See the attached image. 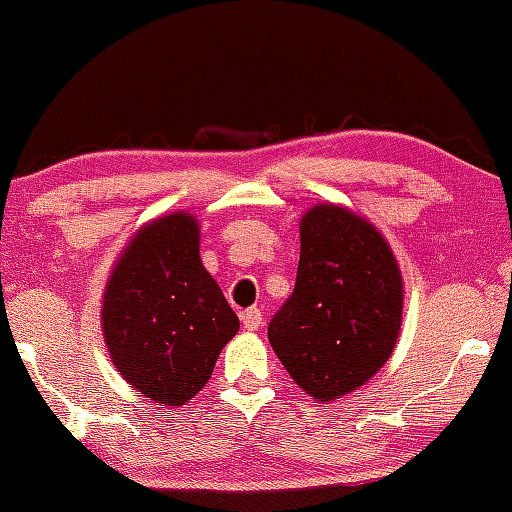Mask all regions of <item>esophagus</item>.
Instances as JSON below:
<instances>
[{
    "instance_id": "1",
    "label": "esophagus",
    "mask_w": 512,
    "mask_h": 512,
    "mask_svg": "<svg viewBox=\"0 0 512 512\" xmlns=\"http://www.w3.org/2000/svg\"><path fill=\"white\" fill-rule=\"evenodd\" d=\"M240 320H243V327L248 332H257L262 327V313L257 308H250L245 310L243 315H240Z\"/></svg>"
}]
</instances>
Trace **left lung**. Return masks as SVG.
<instances>
[{
    "label": "left lung",
    "instance_id": "1",
    "mask_svg": "<svg viewBox=\"0 0 512 512\" xmlns=\"http://www.w3.org/2000/svg\"><path fill=\"white\" fill-rule=\"evenodd\" d=\"M402 276L385 238L334 204L301 221L296 286L269 322V344L308 395L330 402L373 378L395 349Z\"/></svg>",
    "mask_w": 512,
    "mask_h": 512
}]
</instances>
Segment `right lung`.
Returning a JSON list of instances; mask_svg holds the SVG:
<instances>
[{"label": "right lung", "instance_id": "1", "mask_svg": "<svg viewBox=\"0 0 512 512\" xmlns=\"http://www.w3.org/2000/svg\"><path fill=\"white\" fill-rule=\"evenodd\" d=\"M240 322L199 260L192 216H163L134 236L108 281L103 332L115 368L154 402L178 407L209 383Z\"/></svg>", "mask_w": 512, "mask_h": 512}]
</instances>
